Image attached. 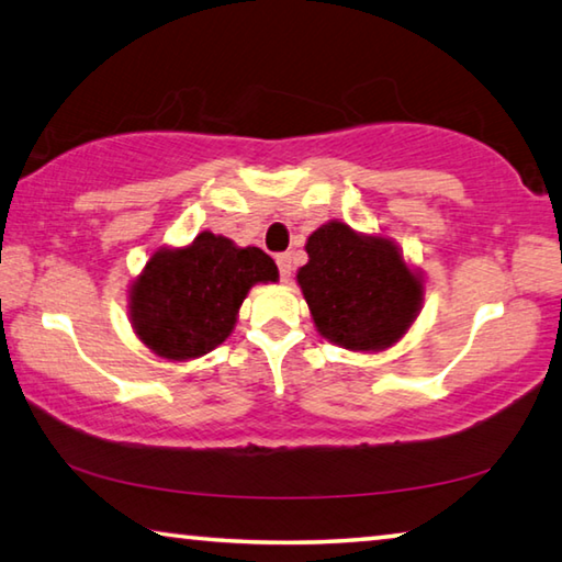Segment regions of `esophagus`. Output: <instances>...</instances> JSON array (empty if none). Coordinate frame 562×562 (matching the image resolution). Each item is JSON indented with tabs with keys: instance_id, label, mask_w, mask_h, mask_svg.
I'll list each match as a JSON object with an SVG mask.
<instances>
[{
	"instance_id": "1",
	"label": "esophagus",
	"mask_w": 562,
	"mask_h": 562,
	"mask_svg": "<svg viewBox=\"0 0 562 562\" xmlns=\"http://www.w3.org/2000/svg\"><path fill=\"white\" fill-rule=\"evenodd\" d=\"M278 268H280L282 282H290L292 280V258H290V252L278 255Z\"/></svg>"
}]
</instances>
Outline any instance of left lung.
<instances>
[{"instance_id":"obj_1","label":"left lung","mask_w":562,"mask_h":562,"mask_svg":"<svg viewBox=\"0 0 562 562\" xmlns=\"http://www.w3.org/2000/svg\"><path fill=\"white\" fill-rule=\"evenodd\" d=\"M304 250L310 260L297 270V284L329 345L374 355L412 329L424 304V274L392 237L329 221Z\"/></svg>"}]
</instances>
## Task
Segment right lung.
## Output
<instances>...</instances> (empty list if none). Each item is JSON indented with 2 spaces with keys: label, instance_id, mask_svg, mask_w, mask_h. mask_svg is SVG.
I'll return each instance as SVG.
<instances>
[{
  "label": "right lung",
  "instance_id": "right-lung-1",
  "mask_svg": "<svg viewBox=\"0 0 562 562\" xmlns=\"http://www.w3.org/2000/svg\"><path fill=\"white\" fill-rule=\"evenodd\" d=\"M278 280V265L260 247L203 231L188 245L158 247L131 280V327L158 357L198 359L233 335L255 284Z\"/></svg>",
  "mask_w": 562,
  "mask_h": 562
}]
</instances>
